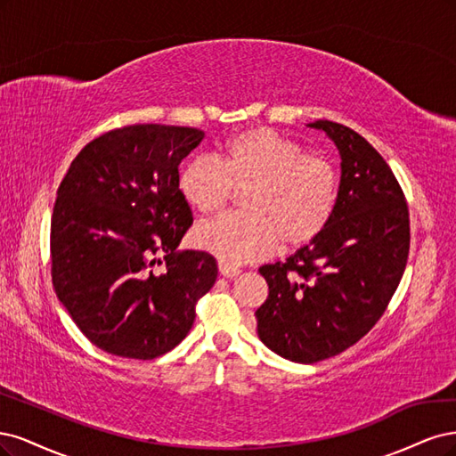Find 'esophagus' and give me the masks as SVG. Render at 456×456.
Masks as SVG:
<instances>
[{
    "label": "esophagus",
    "instance_id": "esophagus-1",
    "mask_svg": "<svg viewBox=\"0 0 456 456\" xmlns=\"http://www.w3.org/2000/svg\"><path fill=\"white\" fill-rule=\"evenodd\" d=\"M219 273H222V276H225V278H234L240 274V269L227 265V263H219Z\"/></svg>",
    "mask_w": 456,
    "mask_h": 456
}]
</instances>
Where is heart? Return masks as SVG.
Instances as JSON below:
<instances>
[{
	"instance_id": "obj_1",
	"label": "heart",
	"mask_w": 456,
	"mask_h": 456,
	"mask_svg": "<svg viewBox=\"0 0 456 456\" xmlns=\"http://www.w3.org/2000/svg\"><path fill=\"white\" fill-rule=\"evenodd\" d=\"M234 187L244 210L202 224L195 242L227 265L267 256L276 240L296 248L326 229L339 197V178L328 160L305 155L303 145L271 128H249L227 138L219 160L191 157L178 187L200 214L217 212Z\"/></svg>"
}]
</instances>
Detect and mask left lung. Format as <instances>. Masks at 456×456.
Listing matches in <instances>:
<instances>
[{"mask_svg":"<svg viewBox=\"0 0 456 456\" xmlns=\"http://www.w3.org/2000/svg\"><path fill=\"white\" fill-rule=\"evenodd\" d=\"M341 157L337 207L326 229L286 261L259 267L269 297L257 335L274 354L314 363L346 350L383 316L409 254V210L387 160L352 128L320 119Z\"/></svg>","mask_w":456,"mask_h":456,"instance_id":"obj_1","label":"left lung"}]
</instances>
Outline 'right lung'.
I'll list each match as a JSON object with an SVG mask.
<instances>
[{
	"mask_svg": "<svg viewBox=\"0 0 456 456\" xmlns=\"http://www.w3.org/2000/svg\"><path fill=\"white\" fill-rule=\"evenodd\" d=\"M202 138L165 125L106 132L58 187L53 286L86 339L110 354L153 360L180 345L216 282L214 256L175 249L193 224L178 167Z\"/></svg>",
	"mask_w": 456,
	"mask_h": 456,
	"instance_id": "1",
	"label": "right lung"
}]
</instances>
